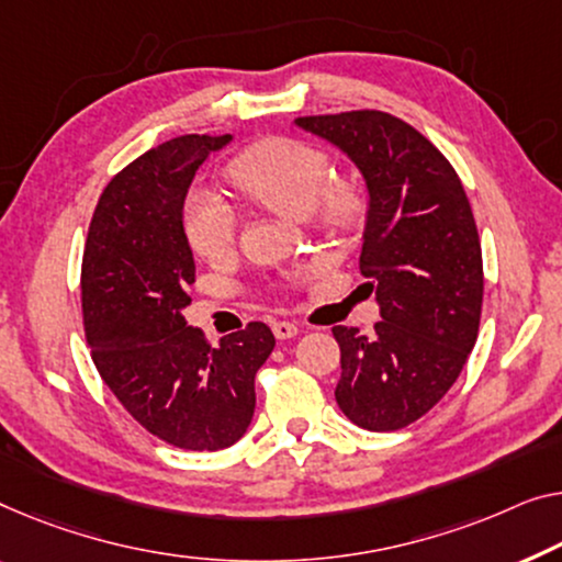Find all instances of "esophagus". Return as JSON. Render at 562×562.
I'll use <instances>...</instances> for the list:
<instances>
[{
    "mask_svg": "<svg viewBox=\"0 0 562 562\" xmlns=\"http://www.w3.org/2000/svg\"><path fill=\"white\" fill-rule=\"evenodd\" d=\"M297 325L290 323V321H272V333L278 335L280 340H288V338H295L297 335Z\"/></svg>",
    "mask_w": 562,
    "mask_h": 562,
    "instance_id": "esophagus-1",
    "label": "esophagus"
}]
</instances>
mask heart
<instances>
[{
  "instance_id": "b5f03b06",
  "label": "heart",
  "mask_w": 562,
  "mask_h": 562,
  "mask_svg": "<svg viewBox=\"0 0 562 562\" xmlns=\"http://www.w3.org/2000/svg\"><path fill=\"white\" fill-rule=\"evenodd\" d=\"M227 181L241 196L274 214L307 216L325 234H350L366 216V194L353 179L335 176L323 148L297 138H265L227 164ZM183 234L209 262L227 259L239 237V220L227 201L194 189L183 201Z\"/></svg>"
}]
</instances>
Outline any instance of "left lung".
Here are the masks:
<instances>
[{"label": "left lung", "mask_w": 562, "mask_h": 562, "mask_svg": "<svg viewBox=\"0 0 562 562\" xmlns=\"http://www.w3.org/2000/svg\"><path fill=\"white\" fill-rule=\"evenodd\" d=\"M346 150L371 206L361 272L381 317L373 335L335 325L340 381L335 401L368 431H396L439 404L480 333L482 245L462 181L414 125L383 111L295 121Z\"/></svg>", "instance_id": "8db88e82"}]
</instances>
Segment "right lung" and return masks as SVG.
<instances>
[{
    "label": "right lung",
    "mask_w": 562,
    "mask_h": 562,
    "mask_svg": "<svg viewBox=\"0 0 562 562\" xmlns=\"http://www.w3.org/2000/svg\"><path fill=\"white\" fill-rule=\"evenodd\" d=\"M229 138H171L115 173L90 220L80 270L82 325L100 379L148 434L191 451L245 437L255 375L274 348L265 323L214 348L181 315L196 278L183 199L199 166Z\"/></svg>",
    "instance_id": "obj_1"
}]
</instances>
